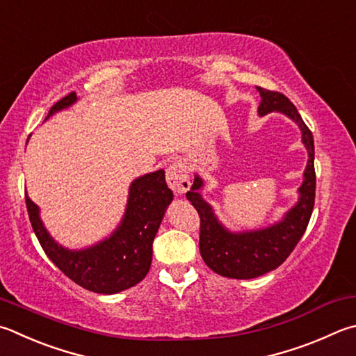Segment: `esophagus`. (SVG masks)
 <instances>
[{
    "mask_svg": "<svg viewBox=\"0 0 356 356\" xmlns=\"http://www.w3.org/2000/svg\"><path fill=\"white\" fill-rule=\"evenodd\" d=\"M166 182L168 186L176 193V195H184L185 191L190 190V176H188V168L182 160L174 161V163L168 168L166 171Z\"/></svg>",
    "mask_w": 356,
    "mask_h": 356,
    "instance_id": "obj_1",
    "label": "esophagus"
}]
</instances>
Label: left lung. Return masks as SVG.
<instances>
[{"instance_id": "obj_1", "label": "left lung", "mask_w": 356, "mask_h": 356, "mask_svg": "<svg viewBox=\"0 0 356 356\" xmlns=\"http://www.w3.org/2000/svg\"><path fill=\"white\" fill-rule=\"evenodd\" d=\"M261 96L258 115L264 116L270 112H279L293 120L302 132V143L308 152V163L303 172V182L299 188V200L289 209L282 221L269 227L230 232L218 221L211 205L205 202L199 190L204 180L197 174L186 199L197 210L200 216L199 249L207 266L216 274L229 279H255L279 268L305 234L312 218L316 195L314 172V140L313 134L303 122L296 106L285 95L257 87Z\"/></svg>"}]
</instances>
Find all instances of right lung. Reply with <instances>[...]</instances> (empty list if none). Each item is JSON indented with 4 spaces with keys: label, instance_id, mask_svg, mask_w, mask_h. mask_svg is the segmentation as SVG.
Listing matches in <instances>:
<instances>
[{
    "label": "right lung",
    "instance_id": "obj_1",
    "mask_svg": "<svg viewBox=\"0 0 356 356\" xmlns=\"http://www.w3.org/2000/svg\"><path fill=\"white\" fill-rule=\"evenodd\" d=\"M76 101V93L71 92L51 107L48 116ZM171 200L172 191L168 188L163 170L135 179L118 227L106 240L81 250H70L53 240L42 222L40 210L28 195L26 207L44 254L68 279L93 293L115 294L135 286L149 273L154 238Z\"/></svg>",
    "mask_w": 356,
    "mask_h": 356
}]
</instances>
